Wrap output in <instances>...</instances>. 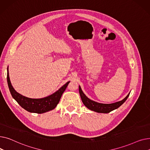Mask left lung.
Wrapping results in <instances>:
<instances>
[{
	"mask_svg": "<svg viewBox=\"0 0 150 150\" xmlns=\"http://www.w3.org/2000/svg\"><path fill=\"white\" fill-rule=\"evenodd\" d=\"M79 92H80V95L82 102L84 105V106H86V108H88L89 109L91 110V111H95L98 113H105V114L109 113L111 111H113V110L119 108L122 104H123L124 102L127 100L130 93L129 92L127 95V96L121 101H117V102H115V103H111V104H104V103H98V102H96L95 101H93L89 99L84 93V92L81 90L80 86H79Z\"/></svg>",
	"mask_w": 150,
	"mask_h": 150,
	"instance_id": "8db88e82",
	"label": "left lung"
}]
</instances>
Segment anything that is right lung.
<instances>
[{
  "instance_id": "add662e5",
  "label": "right lung",
  "mask_w": 150,
  "mask_h": 150,
  "mask_svg": "<svg viewBox=\"0 0 150 150\" xmlns=\"http://www.w3.org/2000/svg\"><path fill=\"white\" fill-rule=\"evenodd\" d=\"M69 82L67 81L57 91L49 96L41 98H28L19 93L13 88L10 80L8 67H7V83L13 98L22 108L31 113L42 114L50 111L56 108Z\"/></svg>"
}]
</instances>
